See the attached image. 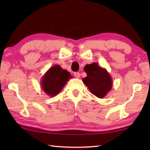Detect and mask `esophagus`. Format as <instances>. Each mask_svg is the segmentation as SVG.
<instances>
[{"label":"esophagus","mask_w":150,"mask_h":150,"mask_svg":"<svg viewBox=\"0 0 150 150\" xmlns=\"http://www.w3.org/2000/svg\"><path fill=\"white\" fill-rule=\"evenodd\" d=\"M74 75H75V77L76 78H79V77H80V73H79V72H75V73H74Z\"/></svg>","instance_id":"34e87169"}]
</instances>
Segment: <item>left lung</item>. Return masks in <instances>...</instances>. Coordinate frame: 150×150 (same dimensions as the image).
Here are the masks:
<instances>
[{"mask_svg": "<svg viewBox=\"0 0 150 150\" xmlns=\"http://www.w3.org/2000/svg\"><path fill=\"white\" fill-rule=\"evenodd\" d=\"M84 71L87 76L83 79V81L91 93L98 98L105 97L112 86V81L107 71L96 63L85 65Z\"/></svg>", "mask_w": 150, "mask_h": 150, "instance_id": "8db88e82", "label": "left lung"}]
</instances>
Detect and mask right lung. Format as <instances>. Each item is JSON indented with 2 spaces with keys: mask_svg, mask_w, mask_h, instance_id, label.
Segmentation results:
<instances>
[{
  "mask_svg": "<svg viewBox=\"0 0 150 150\" xmlns=\"http://www.w3.org/2000/svg\"><path fill=\"white\" fill-rule=\"evenodd\" d=\"M72 77L69 72L63 69L59 65H56L45 73L42 78V88L47 95H57L64 87L66 83Z\"/></svg>",
  "mask_w": 150,
  "mask_h": 150,
  "instance_id": "add662e5",
  "label": "right lung"
}]
</instances>
